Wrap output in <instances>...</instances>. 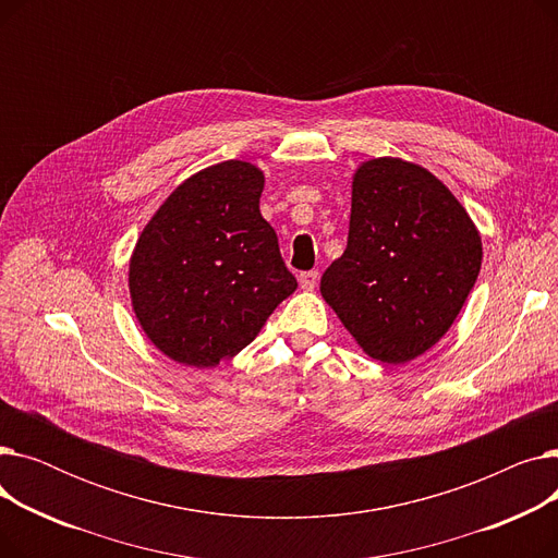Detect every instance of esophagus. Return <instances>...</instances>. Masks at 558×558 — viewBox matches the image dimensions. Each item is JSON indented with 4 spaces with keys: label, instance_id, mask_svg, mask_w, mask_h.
<instances>
[{
    "label": "esophagus",
    "instance_id": "esophagus-1",
    "mask_svg": "<svg viewBox=\"0 0 558 558\" xmlns=\"http://www.w3.org/2000/svg\"><path fill=\"white\" fill-rule=\"evenodd\" d=\"M316 280H318V274H316V271H303V274L299 276L301 287L307 289V291H312V289L316 287Z\"/></svg>",
    "mask_w": 558,
    "mask_h": 558
}]
</instances>
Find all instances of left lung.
<instances>
[{"label":"left lung","instance_id":"left-lung-1","mask_svg":"<svg viewBox=\"0 0 558 558\" xmlns=\"http://www.w3.org/2000/svg\"><path fill=\"white\" fill-rule=\"evenodd\" d=\"M482 267V238L454 194L400 158L364 162L353 179L348 244L320 294L364 353L416 360L454 324Z\"/></svg>","mask_w":558,"mask_h":558}]
</instances>
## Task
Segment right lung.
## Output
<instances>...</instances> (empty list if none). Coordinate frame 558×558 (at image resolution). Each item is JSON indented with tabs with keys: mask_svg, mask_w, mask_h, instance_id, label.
<instances>
[{
	"mask_svg": "<svg viewBox=\"0 0 558 558\" xmlns=\"http://www.w3.org/2000/svg\"><path fill=\"white\" fill-rule=\"evenodd\" d=\"M262 190L255 165H213L175 187L142 230L131 301L146 337L173 362L208 368L234 357L299 287L259 215Z\"/></svg>",
	"mask_w": 558,
	"mask_h": 558,
	"instance_id": "1",
	"label": "right lung"
}]
</instances>
